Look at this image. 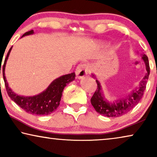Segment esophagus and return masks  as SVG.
<instances>
[{
    "mask_svg": "<svg viewBox=\"0 0 157 157\" xmlns=\"http://www.w3.org/2000/svg\"><path fill=\"white\" fill-rule=\"evenodd\" d=\"M90 72L89 66L86 64H79L76 69V75L78 78H82Z\"/></svg>",
    "mask_w": 157,
    "mask_h": 157,
    "instance_id": "esophagus-1",
    "label": "esophagus"
}]
</instances>
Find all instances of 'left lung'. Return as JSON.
<instances>
[{"mask_svg":"<svg viewBox=\"0 0 157 157\" xmlns=\"http://www.w3.org/2000/svg\"><path fill=\"white\" fill-rule=\"evenodd\" d=\"M141 59L144 61L147 73L144 77L143 80L140 82L138 89H136L131 92L130 94L126 96L125 98L111 103L109 102L104 98V93L101 90V86L97 79L96 82L97 83V89L91 98L92 106L97 112L101 115L107 117H118L125 114L134 108L139 102L144 95V92L146 89V85L150 74L149 63L148 57L145 54L142 55ZM92 76L94 78L96 76L94 74Z\"/></svg>","mask_w":157,"mask_h":157,"instance_id":"1","label":"left lung"}]
</instances>
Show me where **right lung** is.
I'll use <instances>...</instances> for the list:
<instances>
[{
	"mask_svg": "<svg viewBox=\"0 0 157 157\" xmlns=\"http://www.w3.org/2000/svg\"><path fill=\"white\" fill-rule=\"evenodd\" d=\"M34 33L33 30L28 31L23 34L22 37L25 36L31 35ZM12 47L9 49L6 56L3 66V76L5 82L6 91L9 97L16 103L21 109L27 113L36 115H48L56 111L60 104L64 88L68 83L71 82L75 79V73L63 75L59 78L52 81L48 88L39 94L33 96H19L15 94L8 86V82L5 76V68L6 61L11 51Z\"/></svg>",
	"mask_w": 157,
	"mask_h": 157,
	"instance_id": "obj_1",
	"label": "right lung"
}]
</instances>
